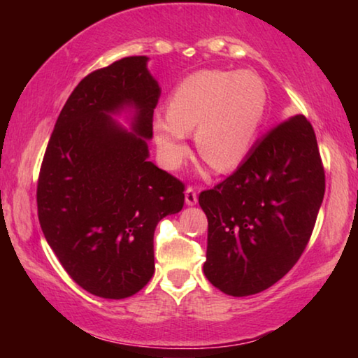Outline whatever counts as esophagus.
Wrapping results in <instances>:
<instances>
[{
    "mask_svg": "<svg viewBox=\"0 0 358 358\" xmlns=\"http://www.w3.org/2000/svg\"><path fill=\"white\" fill-rule=\"evenodd\" d=\"M185 199L187 205H194L197 202V189L194 186H187L185 192Z\"/></svg>",
    "mask_w": 358,
    "mask_h": 358,
    "instance_id": "34e87169",
    "label": "esophagus"
}]
</instances>
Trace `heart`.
I'll list each match as a JSON object with an SVG mask.
<instances>
[{
	"instance_id": "obj_1",
	"label": "heart",
	"mask_w": 358,
	"mask_h": 358,
	"mask_svg": "<svg viewBox=\"0 0 358 358\" xmlns=\"http://www.w3.org/2000/svg\"><path fill=\"white\" fill-rule=\"evenodd\" d=\"M266 112V90L252 72L199 71L186 77L157 117L153 134L157 153L175 171L189 153L187 136L196 129L201 156L216 171H232L256 142Z\"/></svg>"
}]
</instances>
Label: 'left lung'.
I'll return each instance as SVG.
<instances>
[{"mask_svg":"<svg viewBox=\"0 0 358 358\" xmlns=\"http://www.w3.org/2000/svg\"><path fill=\"white\" fill-rule=\"evenodd\" d=\"M324 192L310 121L295 115L276 124L237 171L199 194L208 220V281L234 296L273 286L305 251Z\"/></svg>","mask_w":358,"mask_h":358,"instance_id":"1","label":"left lung"}]
</instances>
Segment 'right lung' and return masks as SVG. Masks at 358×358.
<instances>
[{"label":"right lung","mask_w":358,"mask_h":358,"mask_svg":"<svg viewBox=\"0 0 358 358\" xmlns=\"http://www.w3.org/2000/svg\"><path fill=\"white\" fill-rule=\"evenodd\" d=\"M161 90L147 57H126L83 77L57 120L38 191L47 243L82 289L121 300L155 273V230L185 203V183L148 161ZM134 105L135 132L108 113Z\"/></svg>","instance_id":"1"}]
</instances>
